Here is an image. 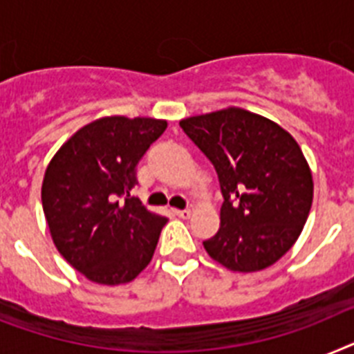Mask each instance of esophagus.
<instances>
[{"mask_svg":"<svg viewBox=\"0 0 354 354\" xmlns=\"http://www.w3.org/2000/svg\"><path fill=\"white\" fill-rule=\"evenodd\" d=\"M175 215L180 218H189L192 217V209H175Z\"/></svg>","mask_w":354,"mask_h":354,"instance_id":"esophagus-1","label":"esophagus"}]
</instances>
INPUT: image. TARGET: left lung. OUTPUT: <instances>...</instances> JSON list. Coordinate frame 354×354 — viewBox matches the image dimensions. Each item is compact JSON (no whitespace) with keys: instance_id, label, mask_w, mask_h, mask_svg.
Here are the masks:
<instances>
[{"instance_id":"obj_1","label":"left lung","mask_w":354,"mask_h":354,"mask_svg":"<svg viewBox=\"0 0 354 354\" xmlns=\"http://www.w3.org/2000/svg\"><path fill=\"white\" fill-rule=\"evenodd\" d=\"M218 175L221 227L204 250L232 271L275 264L293 246L313 203V177L299 142L270 119L242 108L179 122Z\"/></svg>"}]
</instances>
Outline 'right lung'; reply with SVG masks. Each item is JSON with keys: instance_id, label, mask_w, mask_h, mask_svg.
Instances as JSON below:
<instances>
[{"instance_id": "add662e5", "label": "right lung", "mask_w": 354, "mask_h": 354, "mask_svg": "<svg viewBox=\"0 0 354 354\" xmlns=\"http://www.w3.org/2000/svg\"><path fill=\"white\" fill-rule=\"evenodd\" d=\"M151 118H101L70 137L45 171L41 203L52 241L92 282L127 284L150 264L168 218L131 188L139 160L166 130Z\"/></svg>"}]
</instances>
